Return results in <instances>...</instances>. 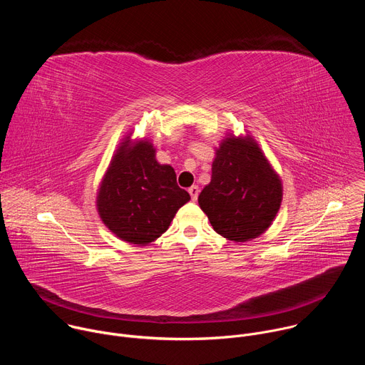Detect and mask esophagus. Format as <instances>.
<instances>
[{"label":"esophagus","instance_id":"1","mask_svg":"<svg viewBox=\"0 0 365 365\" xmlns=\"http://www.w3.org/2000/svg\"><path fill=\"white\" fill-rule=\"evenodd\" d=\"M187 192L190 193V197H192V200H196V199H197V195H199V187H197L196 185L190 186Z\"/></svg>","mask_w":365,"mask_h":365}]
</instances>
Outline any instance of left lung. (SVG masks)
I'll use <instances>...</instances> for the list:
<instances>
[{"label": "left lung", "instance_id": "left-lung-1", "mask_svg": "<svg viewBox=\"0 0 365 365\" xmlns=\"http://www.w3.org/2000/svg\"><path fill=\"white\" fill-rule=\"evenodd\" d=\"M283 199V185L258 143L250 135H225L215 150L210 185L197 202L212 228L234 242L269 230Z\"/></svg>", "mask_w": 365, "mask_h": 365}]
</instances>
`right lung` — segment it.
I'll list each match as a JSON object with an SVG mask.
<instances>
[{
	"mask_svg": "<svg viewBox=\"0 0 365 365\" xmlns=\"http://www.w3.org/2000/svg\"><path fill=\"white\" fill-rule=\"evenodd\" d=\"M190 200L176 182L175 169L155 160L148 138L124 137L103 175L96 210L106 227L120 240L147 245L158 240L179 207Z\"/></svg>",
	"mask_w": 365,
	"mask_h": 365,
	"instance_id": "right-lung-1",
	"label": "right lung"
}]
</instances>
